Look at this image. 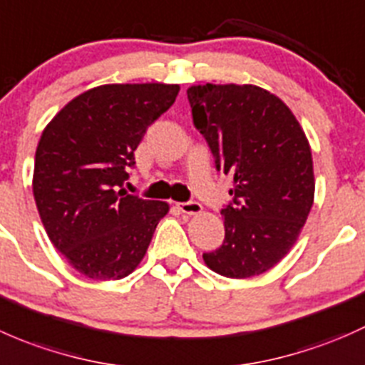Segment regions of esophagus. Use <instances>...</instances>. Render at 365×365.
<instances>
[{
    "instance_id": "esophagus-1",
    "label": "esophagus",
    "mask_w": 365,
    "mask_h": 365,
    "mask_svg": "<svg viewBox=\"0 0 365 365\" xmlns=\"http://www.w3.org/2000/svg\"><path fill=\"white\" fill-rule=\"evenodd\" d=\"M178 209L181 210L184 214H198L202 212V205L198 204V202H181V204H178Z\"/></svg>"
}]
</instances>
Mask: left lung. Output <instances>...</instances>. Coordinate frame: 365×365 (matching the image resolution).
<instances>
[{
    "label": "left lung",
    "mask_w": 365,
    "mask_h": 365,
    "mask_svg": "<svg viewBox=\"0 0 365 365\" xmlns=\"http://www.w3.org/2000/svg\"><path fill=\"white\" fill-rule=\"evenodd\" d=\"M187 100L216 170L234 181L232 202L221 209L225 240L204 262L234 279L264 274L292 250L313 205L306 133L290 108L258 86H191Z\"/></svg>",
    "instance_id": "1"
}]
</instances>
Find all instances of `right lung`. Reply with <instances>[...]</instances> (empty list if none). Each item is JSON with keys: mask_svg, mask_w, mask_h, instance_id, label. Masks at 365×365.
Instances as JSON below:
<instances>
[{"mask_svg": "<svg viewBox=\"0 0 365 365\" xmlns=\"http://www.w3.org/2000/svg\"><path fill=\"white\" fill-rule=\"evenodd\" d=\"M178 84H107L73 98L45 126L33 195L48 239L91 279H121L140 264L167 202L128 195L123 184L148 128Z\"/></svg>", "mask_w": 365, "mask_h": 365, "instance_id": "obj_1", "label": "right lung"}]
</instances>
